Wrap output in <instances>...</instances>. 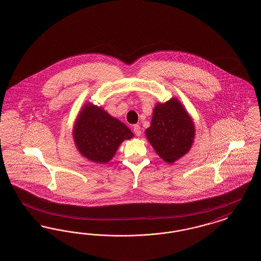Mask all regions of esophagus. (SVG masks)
Masks as SVG:
<instances>
[{
    "label": "esophagus",
    "instance_id": "esophagus-1",
    "mask_svg": "<svg viewBox=\"0 0 261 261\" xmlns=\"http://www.w3.org/2000/svg\"><path fill=\"white\" fill-rule=\"evenodd\" d=\"M133 131H134V133H135V135H136V136H140L141 128L140 126H139L138 124H136V125H134V126H133Z\"/></svg>",
    "mask_w": 261,
    "mask_h": 261
}]
</instances>
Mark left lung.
Listing matches in <instances>:
<instances>
[{
	"label": "left lung",
	"instance_id": "left-lung-1",
	"mask_svg": "<svg viewBox=\"0 0 261 261\" xmlns=\"http://www.w3.org/2000/svg\"><path fill=\"white\" fill-rule=\"evenodd\" d=\"M145 134L159 157L168 164H174L191 150L196 128L180 101L171 98L155 105Z\"/></svg>",
	"mask_w": 261,
	"mask_h": 261
}]
</instances>
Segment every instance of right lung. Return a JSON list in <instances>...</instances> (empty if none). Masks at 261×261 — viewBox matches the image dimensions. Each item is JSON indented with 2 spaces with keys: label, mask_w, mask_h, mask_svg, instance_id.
<instances>
[{
  "label": "right lung",
  "mask_w": 261,
  "mask_h": 261,
  "mask_svg": "<svg viewBox=\"0 0 261 261\" xmlns=\"http://www.w3.org/2000/svg\"><path fill=\"white\" fill-rule=\"evenodd\" d=\"M134 136L120 120L111 116L101 106L85 103L72 129L76 149L87 160L107 164L112 160L123 141Z\"/></svg>",
  "instance_id": "obj_1"
}]
</instances>
